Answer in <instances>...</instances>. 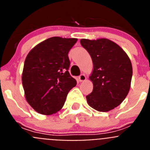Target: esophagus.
<instances>
[{
  "instance_id": "esophagus-1",
  "label": "esophagus",
  "mask_w": 150,
  "mask_h": 150,
  "mask_svg": "<svg viewBox=\"0 0 150 150\" xmlns=\"http://www.w3.org/2000/svg\"><path fill=\"white\" fill-rule=\"evenodd\" d=\"M86 79V76L85 74H81L80 76H79V82H83Z\"/></svg>"
}]
</instances>
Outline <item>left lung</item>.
Instances as JSON below:
<instances>
[{"label": "left lung", "mask_w": 150, "mask_h": 150, "mask_svg": "<svg viewBox=\"0 0 150 150\" xmlns=\"http://www.w3.org/2000/svg\"><path fill=\"white\" fill-rule=\"evenodd\" d=\"M93 62L90 79L93 91L86 96L88 105L100 112H107L120 105L128 94L132 77V65L125 52L106 38L82 39Z\"/></svg>", "instance_id": "left-lung-1"}]
</instances>
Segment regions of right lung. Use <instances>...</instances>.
<instances>
[{"mask_svg":"<svg viewBox=\"0 0 150 150\" xmlns=\"http://www.w3.org/2000/svg\"><path fill=\"white\" fill-rule=\"evenodd\" d=\"M76 41V38H48L26 57L22 76L25 95L28 103L40 114L60 110L69 91L76 85L68 72V52Z\"/></svg>","mask_w":150,"mask_h":150,"instance_id":"right-lung-1","label":"right lung"}]
</instances>
